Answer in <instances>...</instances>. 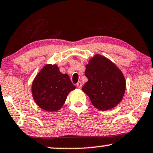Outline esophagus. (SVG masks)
<instances>
[{
	"label": "esophagus",
	"mask_w": 153,
	"mask_h": 153,
	"mask_svg": "<svg viewBox=\"0 0 153 153\" xmlns=\"http://www.w3.org/2000/svg\"><path fill=\"white\" fill-rule=\"evenodd\" d=\"M82 82H78V83H77V85H76V87H78V88H79V89H81L82 88Z\"/></svg>",
	"instance_id": "1"
}]
</instances>
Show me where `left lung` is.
Returning <instances> with one entry per match:
<instances>
[{
	"label": "left lung",
	"mask_w": 153,
	"mask_h": 153,
	"mask_svg": "<svg viewBox=\"0 0 153 153\" xmlns=\"http://www.w3.org/2000/svg\"><path fill=\"white\" fill-rule=\"evenodd\" d=\"M85 73L88 81L82 89L97 109L105 111L113 108L123 100L126 89L125 76L108 59L95 54L86 64Z\"/></svg>",
	"instance_id": "8db88e82"
}]
</instances>
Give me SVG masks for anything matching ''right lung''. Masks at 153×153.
I'll list each match as a JSON object with an SVG mask.
<instances>
[{
	"mask_svg": "<svg viewBox=\"0 0 153 153\" xmlns=\"http://www.w3.org/2000/svg\"><path fill=\"white\" fill-rule=\"evenodd\" d=\"M75 89L67 74L60 72L56 64H46L34 78L31 92L34 101L40 108L54 112L61 109L67 96Z\"/></svg>",
	"mask_w": 153,
	"mask_h": 153,
	"instance_id": "1",
	"label": "right lung"
}]
</instances>
